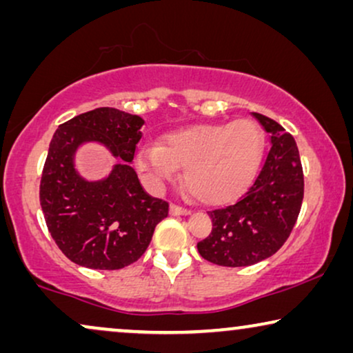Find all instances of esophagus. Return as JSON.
Returning <instances> with one entry per match:
<instances>
[{"mask_svg":"<svg viewBox=\"0 0 353 353\" xmlns=\"http://www.w3.org/2000/svg\"><path fill=\"white\" fill-rule=\"evenodd\" d=\"M170 214L172 215H190L191 210L185 209V207H180L176 204H170Z\"/></svg>","mask_w":353,"mask_h":353,"instance_id":"obj_1","label":"esophagus"}]
</instances>
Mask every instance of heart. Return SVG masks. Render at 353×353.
<instances>
[{"label": "heart", "instance_id": "obj_1", "mask_svg": "<svg viewBox=\"0 0 353 353\" xmlns=\"http://www.w3.org/2000/svg\"><path fill=\"white\" fill-rule=\"evenodd\" d=\"M263 138L250 120L196 125L168 133L161 146H144L137 165L149 180L162 183L185 168L183 180L205 205H226L248 191L257 173Z\"/></svg>", "mask_w": 353, "mask_h": 353}]
</instances>
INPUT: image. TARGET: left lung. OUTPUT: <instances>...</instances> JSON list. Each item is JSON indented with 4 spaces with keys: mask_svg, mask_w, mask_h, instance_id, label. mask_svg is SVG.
Instances as JSON below:
<instances>
[{
    "mask_svg": "<svg viewBox=\"0 0 353 353\" xmlns=\"http://www.w3.org/2000/svg\"><path fill=\"white\" fill-rule=\"evenodd\" d=\"M270 133V149L254 185L226 209L209 212L212 233L197 243L201 257L221 267H249L286 243L303 199V172L292 134L273 119L252 112Z\"/></svg>",
    "mask_w": 353,
    "mask_h": 353,
    "instance_id": "1",
    "label": "left lung"
}]
</instances>
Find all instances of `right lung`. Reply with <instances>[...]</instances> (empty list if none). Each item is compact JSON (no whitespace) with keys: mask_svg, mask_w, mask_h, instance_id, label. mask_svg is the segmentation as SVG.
<instances>
[{"mask_svg":"<svg viewBox=\"0 0 353 353\" xmlns=\"http://www.w3.org/2000/svg\"><path fill=\"white\" fill-rule=\"evenodd\" d=\"M144 120L98 108L59 125L48 149L40 183L46 226L62 254L80 267L119 270L146 252L168 202L143 190L133 162ZM104 143L121 162L108 179L86 182L74 170L80 143Z\"/></svg>","mask_w":353,"mask_h":353,"instance_id":"obj_1","label":"right lung"}]
</instances>
